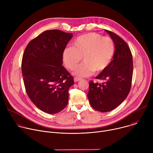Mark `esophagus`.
<instances>
[{
  "label": "esophagus",
  "mask_w": 153,
  "mask_h": 153,
  "mask_svg": "<svg viewBox=\"0 0 153 153\" xmlns=\"http://www.w3.org/2000/svg\"><path fill=\"white\" fill-rule=\"evenodd\" d=\"M81 80V79L79 78V77H75L74 78V81L75 82H78V81H79V80Z\"/></svg>",
  "instance_id": "1"
}]
</instances>
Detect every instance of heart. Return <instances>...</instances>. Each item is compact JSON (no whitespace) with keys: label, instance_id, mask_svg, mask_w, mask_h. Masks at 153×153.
<instances>
[{"label":"heart","instance_id":"b5f03b06","mask_svg":"<svg viewBox=\"0 0 153 153\" xmlns=\"http://www.w3.org/2000/svg\"><path fill=\"white\" fill-rule=\"evenodd\" d=\"M115 52L114 42L108 37L90 33L78 37L73 43V47L65 48L62 54L65 66L70 70L83 57L84 62L76 66L73 74L79 77L91 76L94 71L105 70L112 61Z\"/></svg>","mask_w":153,"mask_h":153}]
</instances>
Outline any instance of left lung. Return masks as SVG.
<instances>
[{"label": "left lung", "mask_w": 153, "mask_h": 153, "mask_svg": "<svg viewBox=\"0 0 153 153\" xmlns=\"http://www.w3.org/2000/svg\"><path fill=\"white\" fill-rule=\"evenodd\" d=\"M105 31L114 42V54L108 67L96 77L103 82H90L87 94L91 106L102 113L113 110L126 98L131 86L133 70V56L127 43L114 33Z\"/></svg>", "instance_id": "8db88e82"}]
</instances>
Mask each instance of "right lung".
I'll use <instances>...</instances> for the list:
<instances>
[{
	"instance_id": "right-lung-1",
	"label": "right lung",
	"mask_w": 153,
	"mask_h": 153,
	"mask_svg": "<svg viewBox=\"0 0 153 153\" xmlns=\"http://www.w3.org/2000/svg\"><path fill=\"white\" fill-rule=\"evenodd\" d=\"M72 33L45 31L29 42L22 62L27 93L42 111L54 114L68 103V90L74 83L63 66L62 54Z\"/></svg>"
}]
</instances>
